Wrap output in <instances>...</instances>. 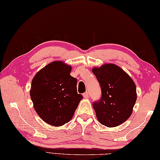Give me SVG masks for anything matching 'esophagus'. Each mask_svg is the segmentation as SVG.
<instances>
[{
  "label": "esophagus",
  "mask_w": 160,
  "mask_h": 160,
  "mask_svg": "<svg viewBox=\"0 0 160 160\" xmlns=\"http://www.w3.org/2000/svg\"><path fill=\"white\" fill-rule=\"evenodd\" d=\"M83 96L84 98H88V92H85L83 93Z\"/></svg>",
  "instance_id": "34e87169"
}]
</instances>
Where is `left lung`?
Here are the masks:
<instances>
[{
  "label": "left lung",
  "instance_id": "1",
  "mask_svg": "<svg viewBox=\"0 0 160 160\" xmlns=\"http://www.w3.org/2000/svg\"><path fill=\"white\" fill-rule=\"evenodd\" d=\"M102 89V97L92 103L98 121L109 128L127 121L137 99L136 87L127 73L114 64L92 69Z\"/></svg>",
  "mask_w": 160,
  "mask_h": 160
}]
</instances>
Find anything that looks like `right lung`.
Masks as SVG:
<instances>
[{"instance_id": "right-lung-1", "label": "right lung", "mask_w": 160, "mask_h": 160, "mask_svg": "<svg viewBox=\"0 0 160 160\" xmlns=\"http://www.w3.org/2000/svg\"><path fill=\"white\" fill-rule=\"evenodd\" d=\"M72 67L61 61L50 62L33 78L30 95L36 112L52 126L72 119L82 95L77 92V80L70 75Z\"/></svg>"}]
</instances>
